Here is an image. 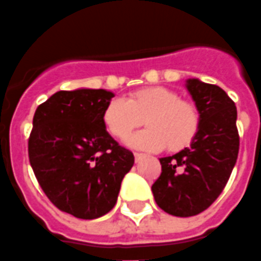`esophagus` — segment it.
Wrapping results in <instances>:
<instances>
[{"instance_id": "esophagus-1", "label": "esophagus", "mask_w": 261, "mask_h": 261, "mask_svg": "<svg viewBox=\"0 0 261 261\" xmlns=\"http://www.w3.org/2000/svg\"><path fill=\"white\" fill-rule=\"evenodd\" d=\"M134 158H136V162H138L140 159L144 158V153H141V152H134Z\"/></svg>"}]
</instances>
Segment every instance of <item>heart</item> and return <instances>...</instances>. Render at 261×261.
<instances>
[{"label":"heart","instance_id":"heart-1","mask_svg":"<svg viewBox=\"0 0 261 261\" xmlns=\"http://www.w3.org/2000/svg\"><path fill=\"white\" fill-rule=\"evenodd\" d=\"M144 123L147 128L131 138L137 148L170 152L187 148L200 130V113L193 103L164 86L131 92L127 99H113L103 109L105 127L116 140L124 141Z\"/></svg>","mask_w":261,"mask_h":261}]
</instances>
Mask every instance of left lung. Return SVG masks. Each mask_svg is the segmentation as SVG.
<instances>
[{"mask_svg": "<svg viewBox=\"0 0 261 261\" xmlns=\"http://www.w3.org/2000/svg\"><path fill=\"white\" fill-rule=\"evenodd\" d=\"M187 89L200 113V130L192 147L161 158L162 172L152 185L153 198L165 213L193 217L222 193L239 152L236 106L224 89L198 80Z\"/></svg>", "mask_w": 261, "mask_h": 261, "instance_id": "obj_1", "label": "left lung"}]
</instances>
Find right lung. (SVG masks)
I'll return each mask as SVG.
<instances>
[{"label": "right lung", "mask_w": 261, "mask_h": 261, "mask_svg": "<svg viewBox=\"0 0 261 261\" xmlns=\"http://www.w3.org/2000/svg\"><path fill=\"white\" fill-rule=\"evenodd\" d=\"M114 95L105 89L60 91L39 105L28 141L29 162L50 201L81 219L108 214L134 165L103 124Z\"/></svg>", "instance_id": "add662e5"}]
</instances>
